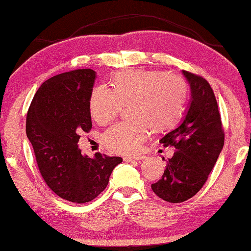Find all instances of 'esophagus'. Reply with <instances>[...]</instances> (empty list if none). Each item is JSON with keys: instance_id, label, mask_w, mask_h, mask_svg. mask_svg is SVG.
Here are the masks:
<instances>
[{"instance_id": "obj_1", "label": "esophagus", "mask_w": 251, "mask_h": 251, "mask_svg": "<svg viewBox=\"0 0 251 251\" xmlns=\"http://www.w3.org/2000/svg\"><path fill=\"white\" fill-rule=\"evenodd\" d=\"M145 156L142 155H135V156H125L124 161L125 162H130V161H140V159H143Z\"/></svg>"}]
</instances>
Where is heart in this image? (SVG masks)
Instances as JSON below:
<instances>
[{
  "label": "heart",
  "instance_id": "b5f03b06",
  "mask_svg": "<svg viewBox=\"0 0 251 251\" xmlns=\"http://www.w3.org/2000/svg\"><path fill=\"white\" fill-rule=\"evenodd\" d=\"M188 96L182 76L161 71L135 70L117 74L113 87L99 85L90 96V113L99 124L115 119L129 103V120L116 123L103 141L117 153H135L149 136L150 127L165 130L178 122Z\"/></svg>",
  "mask_w": 251,
  "mask_h": 251
}]
</instances>
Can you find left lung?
I'll return each mask as SVG.
<instances>
[{"mask_svg":"<svg viewBox=\"0 0 251 251\" xmlns=\"http://www.w3.org/2000/svg\"><path fill=\"white\" fill-rule=\"evenodd\" d=\"M183 74L191 86L190 108L177 128L159 140L176 151L166 161L162 178L151 184L154 193L168 202L188 201L202 188L225 145L214 90L202 76Z\"/></svg>","mask_w":251,"mask_h":251,"instance_id":"obj_1","label":"left lung"}]
</instances>
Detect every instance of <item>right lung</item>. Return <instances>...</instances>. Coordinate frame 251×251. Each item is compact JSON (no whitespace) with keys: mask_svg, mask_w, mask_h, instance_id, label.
I'll use <instances>...</instances> for the list:
<instances>
[{"mask_svg":"<svg viewBox=\"0 0 251 251\" xmlns=\"http://www.w3.org/2000/svg\"><path fill=\"white\" fill-rule=\"evenodd\" d=\"M96 72L78 69L41 85L26 113L25 132L37 167L49 188L63 200L84 204L96 199L123 162L119 156L82 155L81 132L92 129L90 96Z\"/></svg>","mask_w":251,"mask_h":251,"instance_id":"right-lung-1","label":"right lung"}]
</instances>
